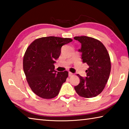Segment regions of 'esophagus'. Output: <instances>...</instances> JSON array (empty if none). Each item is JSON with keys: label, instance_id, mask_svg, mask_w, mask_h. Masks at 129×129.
<instances>
[{"label": "esophagus", "instance_id": "obj_1", "mask_svg": "<svg viewBox=\"0 0 129 129\" xmlns=\"http://www.w3.org/2000/svg\"><path fill=\"white\" fill-rule=\"evenodd\" d=\"M68 76H69V77H71V76H73V73H71V72H69V73H68Z\"/></svg>", "mask_w": 129, "mask_h": 129}]
</instances>
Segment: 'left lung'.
Segmentation results:
<instances>
[{"label": "left lung", "mask_w": 129, "mask_h": 129, "mask_svg": "<svg viewBox=\"0 0 129 129\" xmlns=\"http://www.w3.org/2000/svg\"><path fill=\"white\" fill-rule=\"evenodd\" d=\"M74 39L81 44L78 51L82 53V62L89 66L85 78L77 75L80 82L75 89L81 97H94L102 92L108 82L111 71L110 56L103 44L97 39L83 36Z\"/></svg>", "instance_id": "obj_1"}]
</instances>
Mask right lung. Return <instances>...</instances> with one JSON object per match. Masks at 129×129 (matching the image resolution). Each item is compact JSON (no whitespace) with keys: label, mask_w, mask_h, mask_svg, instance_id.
<instances>
[{"label":"right lung","mask_w":129,"mask_h":129,"mask_svg":"<svg viewBox=\"0 0 129 129\" xmlns=\"http://www.w3.org/2000/svg\"><path fill=\"white\" fill-rule=\"evenodd\" d=\"M71 41L72 39L69 38L44 37L34 40L26 50L23 70L29 87L39 97L51 99L59 93L68 72H57L54 64L62 45Z\"/></svg>","instance_id":"obj_1"}]
</instances>
